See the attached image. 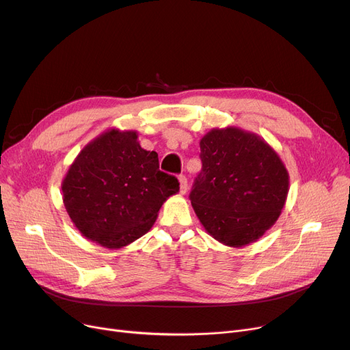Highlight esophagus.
<instances>
[{
  "label": "esophagus",
  "instance_id": "1",
  "mask_svg": "<svg viewBox=\"0 0 350 350\" xmlns=\"http://www.w3.org/2000/svg\"><path fill=\"white\" fill-rule=\"evenodd\" d=\"M178 183H180V193L185 194L187 191V177L186 176H178Z\"/></svg>",
  "mask_w": 350,
  "mask_h": 350
}]
</instances>
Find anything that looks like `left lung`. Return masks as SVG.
<instances>
[{
    "mask_svg": "<svg viewBox=\"0 0 350 350\" xmlns=\"http://www.w3.org/2000/svg\"><path fill=\"white\" fill-rule=\"evenodd\" d=\"M201 172L190 200L206 231L228 247L258 240L277 221L289 176L260 136L238 127L213 129L200 140Z\"/></svg>",
    "mask_w": 350,
    "mask_h": 350,
    "instance_id": "obj_1",
    "label": "left lung"
}]
</instances>
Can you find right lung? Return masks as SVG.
<instances>
[{
  "label": "right lung",
  "mask_w": 350,
  "mask_h": 350,
  "mask_svg": "<svg viewBox=\"0 0 350 350\" xmlns=\"http://www.w3.org/2000/svg\"><path fill=\"white\" fill-rule=\"evenodd\" d=\"M178 180L159 170L156 152L142 149L135 131L118 129L88 143L62 181V197L81 234L119 250L144 235L178 191Z\"/></svg>",
  "instance_id": "1"
}]
</instances>
